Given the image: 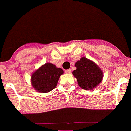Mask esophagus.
Listing matches in <instances>:
<instances>
[{
	"label": "esophagus",
	"instance_id": "1",
	"mask_svg": "<svg viewBox=\"0 0 131 131\" xmlns=\"http://www.w3.org/2000/svg\"><path fill=\"white\" fill-rule=\"evenodd\" d=\"M71 72H72V70L71 69H68V70H65V73H68V74L71 73Z\"/></svg>",
	"mask_w": 131,
	"mask_h": 131
}]
</instances>
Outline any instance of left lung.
<instances>
[{"instance_id": "1", "label": "left lung", "mask_w": 131, "mask_h": 131, "mask_svg": "<svg viewBox=\"0 0 131 131\" xmlns=\"http://www.w3.org/2000/svg\"><path fill=\"white\" fill-rule=\"evenodd\" d=\"M75 70L73 76L77 79V83L81 88L91 90L95 88L102 80L103 72L93 61L82 57L76 62Z\"/></svg>"}]
</instances>
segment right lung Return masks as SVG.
<instances>
[{"mask_svg": "<svg viewBox=\"0 0 131 131\" xmlns=\"http://www.w3.org/2000/svg\"><path fill=\"white\" fill-rule=\"evenodd\" d=\"M63 73L61 68H57L52 63H45L32 74V87L38 92H49L56 87L59 77Z\"/></svg>", "mask_w": 131, "mask_h": 131, "instance_id": "1", "label": "right lung"}]
</instances>
